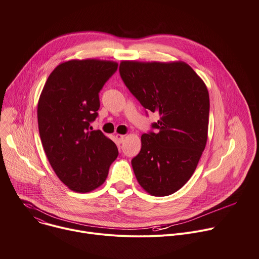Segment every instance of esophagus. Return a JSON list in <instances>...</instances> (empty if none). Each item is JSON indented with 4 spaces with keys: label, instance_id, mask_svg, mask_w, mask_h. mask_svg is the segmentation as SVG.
Segmentation results:
<instances>
[{
    "label": "esophagus",
    "instance_id": "34e87169",
    "mask_svg": "<svg viewBox=\"0 0 259 259\" xmlns=\"http://www.w3.org/2000/svg\"><path fill=\"white\" fill-rule=\"evenodd\" d=\"M116 138L118 139L119 143H122L124 141V138H125V135L123 134H116Z\"/></svg>",
    "mask_w": 259,
    "mask_h": 259
}]
</instances>
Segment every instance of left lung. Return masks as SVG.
Here are the masks:
<instances>
[{"label":"left lung","instance_id":"left-lung-1","mask_svg":"<svg viewBox=\"0 0 259 259\" xmlns=\"http://www.w3.org/2000/svg\"><path fill=\"white\" fill-rule=\"evenodd\" d=\"M121 78L140 104L158 113L156 132L141 135V150L132 159L141 188L156 197L181 189L195 172L205 150L209 93L186 62L122 61Z\"/></svg>","mask_w":259,"mask_h":259}]
</instances>
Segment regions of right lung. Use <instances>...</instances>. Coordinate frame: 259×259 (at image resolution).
<instances>
[{
    "instance_id": "add662e5",
    "label": "right lung",
    "mask_w": 259,
    "mask_h": 259,
    "mask_svg": "<svg viewBox=\"0 0 259 259\" xmlns=\"http://www.w3.org/2000/svg\"><path fill=\"white\" fill-rule=\"evenodd\" d=\"M118 69L114 61L69 60L48 77L38 103L39 132L48 161L73 192H91L105 181L118 147L90 124L97 118L99 92Z\"/></svg>"
}]
</instances>
